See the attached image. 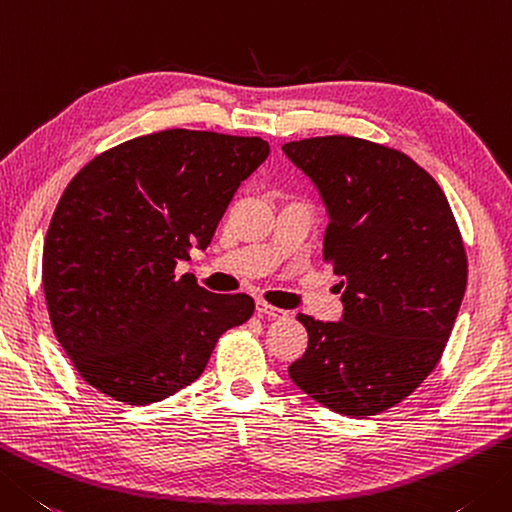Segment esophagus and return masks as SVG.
<instances>
[{"mask_svg": "<svg viewBox=\"0 0 512 512\" xmlns=\"http://www.w3.org/2000/svg\"><path fill=\"white\" fill-rule=\"evenodd\" d=\"M257 313H259V315H268V317H273V319L288 317V310L277 308V306H273V304H268V302H264V299H257Z\"/></svg>", "mask_w": 512, "mask_h": 512, "instance_id": "esophagus-1", "label": "esophagus"}]
</instances>
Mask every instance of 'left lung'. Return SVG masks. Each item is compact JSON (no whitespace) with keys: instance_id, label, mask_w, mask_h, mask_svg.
<instances>
[{"instance_id":"obj_1","label":"left lung","mask_w":512,"mask_h":512,"mask_svg":"<svg viewBox=\"0 0 512 512\" xmlns=\"http://www.w3.org/2000/svg\"><path fill=\"white\" fill-rule=\"evenodd\" d=\"M282 150L324 199V262L344 304L339 322L297 315L308 348L288 375L339 415L384 413L442 359L468 279L462 233L444 190L402 150L348 135Z\"/></svg>"}]
</instances>
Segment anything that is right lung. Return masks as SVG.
<instances>
[{
    "instance_id": "add662e5",
    "label": "right lung",
    "mask_w": 512,
    "mask_h": 512,
    "mask_svg": "<svg viewBox=\"0 0 512 512\" xmlns=\"http://www.w3.org/2000/svg\"><path fill=\"white\" fill-rule=\"evenodd\" d=\"M268 153L262 137L168 128L104 150L70 179L42 282L53 333L84 382L128 406L162 402L248 322L253 297L215 295L175 266L210 244Z\"/></svg>"
}]
</instances>
